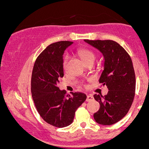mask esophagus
Returning <instances> with one entry per match:
<instances>
[{"instance_id": "1", "label": "esophagus", "mask_w": 149, "mask_h": 149, "mask_svg": "<svg viewBox=\"0 0 149 149\" xmlns=\"http://www.w3.org/2000/svg\"><path fill=\"white\" fill-rule=\"evenodd\" d=\"M94 100V97H92V95H88L87 96V99H86V101L87 102H91V101H92Z\"/></svg>"}]
</instances>
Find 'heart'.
I'll return each mask as SVG.
<instances>
[{"instance_id":"obj_1","label":"heart","mask_w":149,"mask_h":149,"mask_svg":"<svg viewBox=\"0 0 149 149\" xmlns=\"http://www.w3.org/2000/svg\"><path fill=\"white\" fill-rule=\"evenodd\" d=\"M78 54H79V56L83 59V61L85 63L86 61L89 60H95V54L92 52L91 50L88 49H80L78 51ZM69 59V57L68 55H66L64 59V62H63V65H64V67L65 68L67 64L68 61Z\"/></svg>"}]
</instances>
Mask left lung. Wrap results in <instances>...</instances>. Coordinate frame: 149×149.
Listing matches in <instances>:
<instances>
[{
  "instance_id": "8db88e82",
  "label": "left lung",
  "mask_w": 149,
  "mask_h": 149,
  "mask_svg": "<svg viewBox=\"0 0 149 149\" xmlns=\"http://www.w3.org/2000/svg\"><path fill=\"white\" fill-rule=\"evenodd\" d=\"M100 51L104 57V70L100 83L107 87V95L95 94L100 104L94 114L97 123L110 125L118 122L127 113L134 97L135 74L132 61L122 46L113 40H84Z\"/></svg>"
}]
</instances>
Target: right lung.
Returning a JSON list of instances; mask_svg holds the SVG:
<instances>
[{
    "label": "right lung",
    "instance_id": "1",
    "mask_svg": "<svg viewBox=\"0 0 149 149\" xmlns=\"http://www.w3.org/2000/svg\"><path fill=\"white\" fill-rule=\"evenodd\" d=\"M70 41H59L47 46L36 60L31 76V95L38 112L46 123L57 127L72 123L76 109L86 100L82 92L66 95L58 87L64 76L63 55Z\"/></svg>",
    "mask_w": 149,
    "mask_h": 149
}]
</instances>
